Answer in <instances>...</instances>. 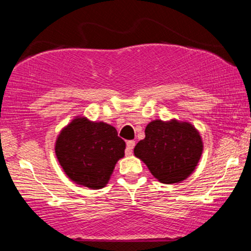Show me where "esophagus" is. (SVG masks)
Masks as SVG:
<instances>
[{
    "mask_svg": "<svg viewBox=\"0 0 251 251\" xmlns=\"http://www.w3.org/2000/svg\"><path fill=\"white\" fill-rule=\"evenodd\" d=\"M134 145H135L134 140H128V142L126 143V151H125L126 155H131L132 154V152H133Z\"/></svg>",
    "mask_w": 251,
    "mask_h": 251,
    "instance_id": "esophagus-1",
    "label": "esophagus"
}]
</instances>
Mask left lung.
Instances as JSON below:
<instances>
[{
    "label": "left lung",
    "instance_id": "8db88e82",
    "mask_svg": "<svg viewBox=\"0 0 251 251\" xmlns=\"http://www.w3.org/2000/svg\"><path fill=\"white\" fill-rule=\"evenodd\" d=\"M203 142L191 124L153 120L146 126L145 138L134 148V155L146 164L160 183L186 179L201 159Z\"/></svg>",
    "mask_w": 251,
    "mask_h": 251
}]
</instances>
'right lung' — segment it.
Here are the masks:
<instances>
[{
    "label": "right lung",
    "mask_w": 251,
    "mask_h": 251,
    "mask_svg": "<svg viewBox=\"0 0 251 251\" xmlns=\"http://www.w3.org/2000/svg\"><path fill=\"white\" fill-rule=\"evenodd\" d=\"M126 144L106 123L76 117L60 132L55 154L65 174L79 185L101 189L125 154Z\"/></svg>",
    "instance_id": "add662e5"
}]
</instances>
